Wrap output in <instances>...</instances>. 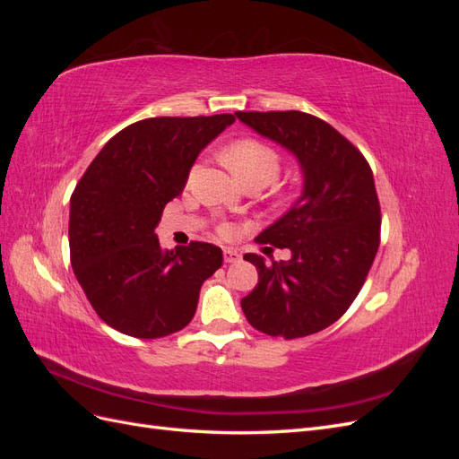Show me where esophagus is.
<instances>
[{
	"label": "esophagus",
	"mask_w": 459,
	"mask_h": 459,
	"mask_svg": "<svg viewBox=\"0 0 459 459\" xmlns=\"http://www.w3.org/2000/svg\"><path fill=\"white\" fill-rule=\"evenodd\" d=\"M241 258V255L235 251V248H224V262L226 264H233V262H238Z\"/></svg>",
	"instance_id": "1"
}]
</instances>
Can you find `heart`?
Returning <instances> with one entry per match:
<instances>
[{"label": "heart", "instance_id": "obj_1", "mask_svg": "<svg viewBox=\"0 0 459 459\" xmlns=\"http://www.w3.org/2000/svg\"><path fill=\"white\" fill-rule=\"evenodd\" d=\"M221 159L230 166V170L243 179L245 184L260 182L266 186L272 179H275L281 169V155L277 152V149L266 142L256 140V137H241V140L230 143L221 151ZM199 166H193L189 178H195ZM220 231L230 235L233 228L230 224H221Z\"/></svg>", "mask_w": 459, "mask_h": 459}]
</instances>
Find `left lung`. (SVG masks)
<instances>
[{
    "label": "left lung",
    "mask_w": 459,
    "mask_h": 459,
    "mask_svg": "<svg viewBox=\"0 0 459 459\" xmlns=\"http://www.w3.org/2000/svg\"><path fill=\"white\" fill-rule=\"evenodd\" d=\"M235 115L293 151L304 172L300 199L256 238L260 245L289 248L290 260L268 264L245 255L258 270V285L241 308L247 322L270 337L312 335L351 308L377 255L381 206L371 166L354 143L314 115Z\"/></svg>",
    "instance_id": "8db88e82"
}]
</instances>
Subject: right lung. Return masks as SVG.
Returning a JSON list of instances; mask_svg holds the SVG:
<instances>
[{"label":"right lung","mask_w":459,"mask_h":459,"mask_svg":"<svg viewBox=\"0 0 459 459\" xmlns=\"http://www.w3.org/2000/svg\"><path fill=\"white\" fill-rule=\"evenodd\" d=\"M233 115L157 117L110 137L71 197L68 245L80 287L103 322L124 335L159 339L184 329L221 248L191 241L160 251L155 228L184 191L199 152Z\"/></svg>","instance_id":"1"}]
</instances>
